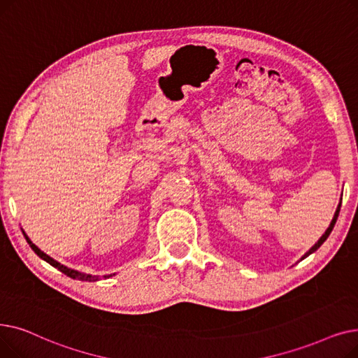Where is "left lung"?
Instances as JSON below:
<instances>
[{
	"label": "left lung",
	"mask_w": 358,
	"mask_h": 358,
	"mask_svg": "<svg viewBox=\"0 0 358 358\" xmlns=\"http://www.w3.org/2000/svg\"><path fill=\"white\" fill-rule=\"evenodd\" d=\"M341 201H343V198H341ZM341 201H339V203H338V207H336V211H335V214H334V218H332V221H331V224H329V227L327 229V231L325 233H323L322 236H320V239L308 250V252H306L304 255H303V257L300 258V261H303L304 258H308L309 257V255H312L313 252H316L322 245H323V242H325L327 239H328V237H329V234H331V231H332V229H334V226H335V223H336V220H338V215H339V210H341Z\"/></svg>",
	"instance_id": "1"
}]
</instances>
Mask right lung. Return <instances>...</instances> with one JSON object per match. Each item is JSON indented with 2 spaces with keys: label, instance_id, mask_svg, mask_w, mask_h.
Wrapping results in <instances>:
<instances>
[{
  "label": "right lung",
  "instance_id": "obj_1",
  "mask_svg": "<svg viewBox=\"0 0 358 358\" xmlns=\"http://www.w3.org/2000/svg\"><path fill=\"white\" fill-rule=\"evenodd\" d=\"M23 234H24V239L27 241V243H29V246L33 249V252H35L38 257L41 258V259H43V261H46L49 265H52L54 268H57V269H59L62 274H65V275H68L70 278H74V280H80V281H89V282H92V281H99L100 278H109V277H112V275H115V274H110V275H103V277H99V275H92V274H86V272H80V271H77V269H73V268H68V266H65V265H62V264H59L58 261H55L54 258H50L49 255H46L45 252H42L35 243H31V241L29 239V236L23 231Z\"/></svg>",
  "mask_w": 358,
  "mask_h": 358
}]
</instances>
